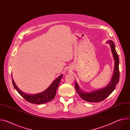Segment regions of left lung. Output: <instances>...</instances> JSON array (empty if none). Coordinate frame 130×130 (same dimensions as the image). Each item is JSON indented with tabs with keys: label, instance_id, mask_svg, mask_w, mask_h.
Wrapping results in <instances>:
<instances>
[{
	"label": "left lung",
	"instance_id": "1",
	"mask_svg": "<svg viewBox=\"0 0 130 130\" xmlns=\"http://www.w3.org/2000/svg\"><path fill=\"white\" fill-rule=\"evenodd\" d=\"M111 48L113 58L115 61V67L113 77L108 85L101 89L96 90L89 92H85L79 87L78 83L75 82V88L79 96L84 100L89 102H98L104 100L115 90L119 79V57L115 49L114 42L112 41H107Z\"/></svg>",
	"mask_w": 130,
	"mask_h": 130
}]
</instances>
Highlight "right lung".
<instances>
[{"mask_svg":"<svg viewBox=\"0 0 130 130\" xmlns=\"http://www.w3.org/2000/svg\"><path fill=\"white\" fill-rule=\"evenodd\" d=\"M63 75L59 76L54 80L51 85L44 91L36 94H28L24 92L17 87L12 79V83L15 89L28 102L37 104H44L47 103L53 100L56 95L57 89L63 77Z\"/></svg>","mask_w":130,"mask_h":130,"instance_id":"1","label":"right lung"}]
</instances>
